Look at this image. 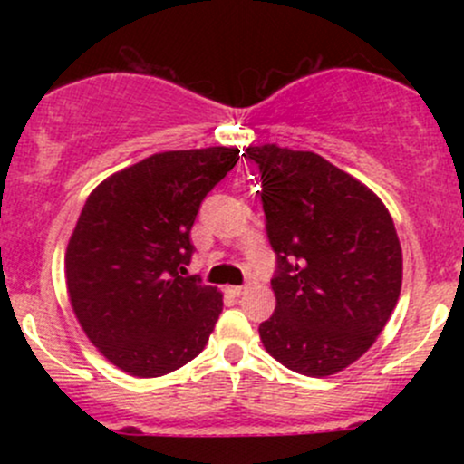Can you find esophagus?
<instances>
[{"label":"esophagus","mask_w":464,"mask_h":464,"mask_svg":"<svg viewBox=\"0 0 464 464\" xmlns=\"http://www.w3.org/2000/svg\"><path fill=\"white\" fill-rule=\"evenodd\" d=\"M228 292H231L233 296H242L244 292H246V285H231L228 287Z\"/></svg>","instance_id":"obj_1"}]
</instances>
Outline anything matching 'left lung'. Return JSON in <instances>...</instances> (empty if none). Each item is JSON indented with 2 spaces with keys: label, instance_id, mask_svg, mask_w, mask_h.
<instances>
[{
  "label": "left lung",
  "instance_id": "left-lung-1",
  "mask_svg": "<svg viewBox=\"0 0 464 464\" xmlns=\"http://www.w3.org/2000/svg\"><path fill=\"white\" fill-rule=\"evenodd\" d=\"M262 177L266 233L276 255L266 351L290 371L324 377L364 355L401 292V246L384 202L324 161L275 143L246 154Z\"/></svg>",
  "mask_w": 464,
  "mask_h": 464
}]
</instances>
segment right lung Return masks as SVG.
<instances>
[{"label":"right lung","mask_w":464,"mask_h":464,"mask_svg":"<svg viewBox=\"0 0 464 464\" xmlns=\"http://www.w3.org/2000/svg\"><path fill=\"white\" fill-rule=\"evenodd\" d=\"M237 159L225 146L159 152L84 202L65 255L69 301L87 338L129 375L180 369L214 332L222 295L183 275L200 202Z\"/></svg>","instance_id":"right-lung-1"}]
</instances>
